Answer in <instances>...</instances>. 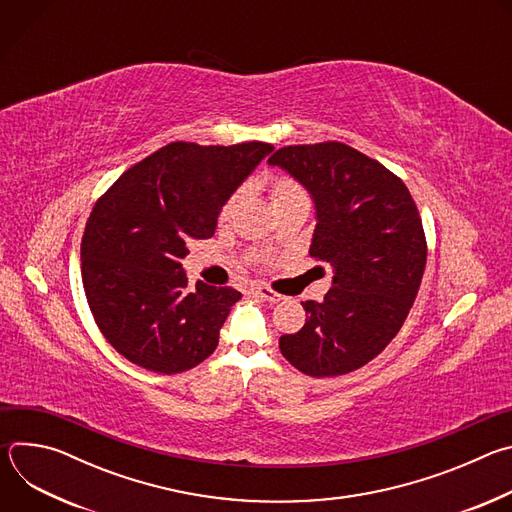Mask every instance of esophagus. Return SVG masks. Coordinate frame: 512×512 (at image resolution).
<instances>
[{
  "label": "esophagus",
  "mask_w": 512,
  "mask_h": 512,
  "mask_svg": "<svg viewBox=\"0 0 512 512\" xmlns=\"http://www.w3.org/2000/svg\"><path fill=\"white\" fill-rule=\"evenodd\" d=\"M253 294H255L259 300H265V302H271V304H275V302L283 300V298H281V294H277V291H273L271 287H265V285L255 287Z\"/></svg>",
  "instance_id": "obj_1"
}]
</instances>
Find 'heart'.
<instances>
[{"mask_svg": "<svg viewBox=\"0 0 512 512\" xmlns=\"http://www.w3.org/2000/svg\"><path fill=\"white\" fill-rule=\"evenodd\" d=\"M245 194H247V186H239V188L227 198V202H225L223 208H221V218H223V221H227V218L233 216V212L237 210V206L241 204V200L245 198ZM304 194H306V192H304V188L300 186V182L294 180V178H289V176H279V178H275V180L271 182V188H269V198H271V204H273V206H277V204H281V202H287V200H291V198L304 196Z\"/></svg>", "mask_w": 512, "mask_h": 512, "instance_id": "obj_1", "label": "heart"}]
</instances>
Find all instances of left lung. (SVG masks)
<instances>
[{"label": "left lung", "mask_w": 512, "mask_h": 512, "mask_svg": "<svg viewBox=\"0 0 512 512\" xmlns=\"http://www.w3.org/2000/svg\"><path fill=\"white\" fill-rule=\"evenodd\" d=\"M316 204L310 257L332 265L324 302H302L306 324L279 338L310 377H338L371 362L401 330L423 277L427 243L405 182L340 141L285 145L269 158Z\"/></svg>", "instance_id": "8db88e82"}]
</instances>
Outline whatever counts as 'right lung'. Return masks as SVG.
Returning a JSON list of instances; mask_svg holds the SVG:
<instances>
[{
    "label": "right lung",
    "instance_id": "right-lung-1",
    "mask_svg": "<svg viewBox=\"0 0 512 512\" xmlns=\"http://www.w3.org/2000/svg\"><path fill=\"white\" fill-rule=\"evenodd\" d=\"M265 141H174L125 170L95 202L81 243L91 314L107 342L137 367L184 373L218 346L233 287L188 289L182 259L210 239L227 198L271 154Z\"/></svg>",
    "mask_w": 512,
    "mask_h": 512
}]
</instances>
